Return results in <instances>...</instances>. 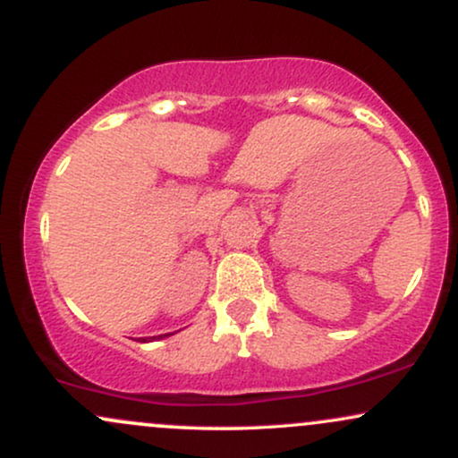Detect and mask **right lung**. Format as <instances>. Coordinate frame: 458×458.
Here are the masks:
<instances>
[{
  "label": "right lung",
  "mask_w": 458,
  "mask_h": 458,
  "mask_svg": "<svg viewBox=\"0 0 458 458\" xmlns=\"http://www.w3.org/2000/svg\"><path fill=\"white\" fill-rule=\"evenodd\" d=\"M167 335H170V334H163V335H152V338H148V340H141V343H150V340H155V338H167Z\"/></svg>",
  "instance_id": "1"
}]
</instances>
